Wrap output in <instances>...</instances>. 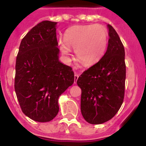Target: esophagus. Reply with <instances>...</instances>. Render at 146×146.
<instances>
[{"mask_svg": "<svg viewBox=\"0 0 146 146\" xmlns=\"http://www.w3.org/2000/svg\"><path fill=\"white\" fill-rule=\"evenodd\" d=\"M78 76H78V74H75V76H74V79H75V81H75V84H76V81H77L78 78Z\"/></svg>", "mask_w": 146, "mask_h": 146, "instance_id": "34e87169", "label": "esophagus"}]
</instances>
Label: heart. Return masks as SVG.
<instances>
[{
	"label": "heart",
	"instance_id": "b5f03b06",
	"mask_svg": "<svg viewBox=\"0 0 146 146\" xmlns=\"http://www.w3.org/2000/svg\"><path fill=\"white\" fill-rule=\"evenodd\" d=\"M108 42V32L100 24L78 25L70 27L60 39L62 52L68 56L70 48L75 49L76 57L85 65L96 63L104 55Z\"/></svg>",
	"mask_w": 146,
	"mask_h": 146
}]
</instances>
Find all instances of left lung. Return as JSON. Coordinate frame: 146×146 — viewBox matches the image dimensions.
<instances>
[{
  "label": "left lung",
  "instance_id": "1",
  "mask_svg": "<svg viewBox=\"0 0 146 146\" xmlns=\"http://www.w3.org/2000/svg\"><path fill=\"white\" fill-rule=\"evenodd\" d=\"M108 47L104 56L84 72L77 81L81 88V111L86 122L99 125L119 111L125 96V48L110 24Z\"/></svg>",
  "mask_w": 146,
  "mask_h": 146
}]
</instances>
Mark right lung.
<instances>
[{
  "instance_id": "add662e5",
  "label": "right lung",
  "mask_w": 146,
  "mask_h": 146,
  "mask_svg": "<svg viewBox=\"0 0 146 146\" xmlns=\"http://www.w3.org/2000/svg\"><path fill=\"white\" fill-rule=\"evenodd\" d=\"M57 22L43 21L22 39L16 57L14 88L23 113L39 122L54 119L58 98L74 82L70 67L58 59Z\"/></svg>"
}]
</instances>
